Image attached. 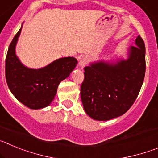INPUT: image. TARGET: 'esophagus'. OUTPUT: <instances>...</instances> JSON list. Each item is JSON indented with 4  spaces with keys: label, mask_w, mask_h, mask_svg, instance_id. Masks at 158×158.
Segmentation results:
<instances>
[{
    "label": "esophagus",
    "mask_w": 158,
    "mask_h": 158,
    "mask_svg": "<svg viewBox=\"0 0 158 158\" xmlns=\"http://www.w3.org/2000/svg\"><path fill=\"white\" fill-rule=\"evenodd\" d=\"M87 63H88V58L87 57L85 56L82 57V58L80 59V61H79V65H80V67H81V68L85 66Z\"/></svg>",
    "instance_id": "1"
}]
</instances>
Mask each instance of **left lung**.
<instances>
[{
	"label": "left lung",
	"mask_w": 158,
	"mask_h": 158,
	"mask_svg": "<svg viewBox=\"0 0 158 158\" xmlns=\"http://www.w3.org/2000/svg\"><path fill=\"white\" fill-rule=\"evenodd\" d=\"M127 54L126 59L99 60L85 67L81 98L93 119L107 121L123 115L136 100L146 72V47L140 36Z\"/></svg>",
	"instance_id": "obj_1"
}]
</instances>
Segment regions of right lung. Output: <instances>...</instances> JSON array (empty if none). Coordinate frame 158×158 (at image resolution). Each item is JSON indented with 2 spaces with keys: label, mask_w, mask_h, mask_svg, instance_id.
<instances>
[{
  "label": "right lung",
  "mask_w": 158,
  "mask_h": 158,
  "mask_svg": "<svg viewBox=\"0 0 158 158\" xmlns=\"http://www.w3.org/2000/svg\"><path fill=\"white\" fill-rule=\"evenodd\" d=\"M21 27L8 47L5 61V77L8 89L23 105L41 109L51 104L60 82L70 75L77 64L73 57L56 59L40 69L25 66L16 54Z\"/></svg>",
  "instance_id": "1"
}]
</instances>
